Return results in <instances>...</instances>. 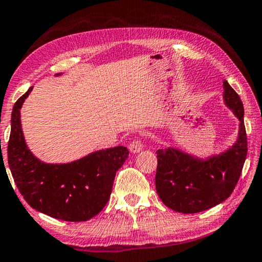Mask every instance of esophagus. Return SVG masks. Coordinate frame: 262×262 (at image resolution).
Returning <instances> with one entry per match:
<instances>
[{"mask_svg": "<svg viewBox=\"0 0 262 262\" xmlns=\"http://www.w3.org/2000/svg\"><path fill=\"white\" fill-rule=\"evenodd\" d=\"M128 148H130V151L132 154H137L139 151H142L143 143L141 139H134V141L130 143V146H128Z\"/></svg>", "mask_w": 262, "mask_h": 262, "instance_id": "obj_1", "label": "esophagus"}]
</instances>
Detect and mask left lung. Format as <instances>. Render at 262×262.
Returning a JSON list of instances; mask_svg holds the SVG:
<instances>
[{
	"mask_svg": "<svg viewBox=\"0 0 262 262\" xmlns=\"http://www.w3.org/2000/svg\"><path fill=\"white\" fill-rule=\"evenodd\" d=\"M223 99L239 120L237 141L231 148L209 159H198L181 150H157L155 185L160 199L169 209L182 213L209 210L228 199L237 185L247 157V135L243 103L227 81Z\"/></svg>",
	"mask_w": 262,
	"mask_h": 262,
	"instance_id": "8db88e82",
	"label": "left lung"
}]
</instances>
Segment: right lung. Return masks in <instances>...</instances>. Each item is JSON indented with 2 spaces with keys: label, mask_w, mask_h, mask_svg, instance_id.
<instances>
[{
  "label": "right lung",
  "mask_w": 262,
  "mask_h": 262,
  "mask_svg": "<svg viewBox=\"0 0 262 262\" xmlns=\"http://www.w3.org/2000/svg\"><path fill=\"white\" fill-rule=\"evenodd\" d=\"M59 75V74H57ZM31 87L15 102L10 120L8 164L14 182L28 205L60 221L84 222L108 202L117 170L128 156L125 146L99 150L70 163H45L27 148L20 108Z\"/></svg>",
  "instance_id": "1"
}]
</instances>
